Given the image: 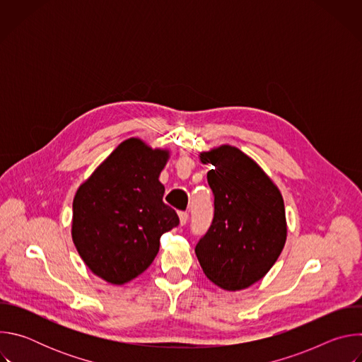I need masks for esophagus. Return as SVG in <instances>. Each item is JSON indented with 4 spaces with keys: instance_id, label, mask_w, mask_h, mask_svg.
I'll return each instance as SVG.
<instances>
[{
    "instance_id": "esophagus-1",
    "label": "esophagus",
    "mask_w": 362,
    "mask_h": 362,
    "mask_svg": "<svg viewBox=\"0 0 362 362\" xmlns=\"http://www.w3.org/2000/svg\"><path fill=\"white\" fill-rule=\"evenodd\" d=\"M179 219H180V225H186L187 221H189V214L187 212H180L179 214Z\"/></svg>"
}]
</instances>
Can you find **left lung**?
<instances>
[{
	"label": "left lung",
	"mask_w": 362,
	"mask_h": 362,
	"mask_svg": "<svg viewBox=\"0 0 362 362\" xmlns=\"http://www.w3.org/2000/svg\"><path fill=\"white\" fill-rule=\"evenodd\" d=\"M211 165L208 183L215 214L197 242L199 264L214 284L239 291L262 279L286 240L285 206L279 189L243 151L221 146L200 153Z\"/></svg>",
	"instance_id": "obj_1"
}]
</instances>
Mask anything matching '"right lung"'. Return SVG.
<instances>
[{"label": "right lung", "mask_w": 362, "mask_h": 362, "mask_svg": "<svg viewBox=\"0 0 362 362\" xmlns=\"http://www.w3.org/2000/svg\"><path fill=\"white\" fill-rule=\"evenodd\" d=\"M168 158L166 150L129 139L74 196L73 242L91 272L110 284L122 285L144 272L162 235L179 225L159 182Z\"/></svg>", "instance_id": "add662e5"}]
</instances>
